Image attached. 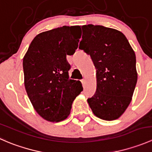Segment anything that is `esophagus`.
<instances>
[{"label": "esophagus", "mask_w": 152, "mask_h": 152, "mask_svg": "<svg viewBox=\"0 0 152 152\" xmlns=\"http://www.w3.org/2000/svg\"><path fill=\"white\" fill-rule=\"evenodd\" d=\"M81 82H82L83 87H85V79H82V80H81Z\"/></svg>", "instance_id": "esophagus-1"}]
</instances>
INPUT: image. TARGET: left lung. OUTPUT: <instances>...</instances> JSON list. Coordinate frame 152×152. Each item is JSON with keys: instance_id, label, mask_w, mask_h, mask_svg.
<instances>
[{"instance_id": "obj_1", "label": "left lung", "mask_w": 152, "mask_h": 152, "mask_svg": "<svg viewBox=\"0 0 152 152\" xmlns=\"http://www.w3.org/2000/svg\"><path fill=\"white\" fill-rule=\"evenodd\" d=\"M79 48L96 70V91L87 99L96 117L116 120L129 105L137 80L136 56L122 32L103 26H82Z\"/></svg>"}]
</instances>
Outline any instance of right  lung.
<instances>
[{
	"instance_id": "obj_1",
	"label": "right lung",
	"mask_w": 152,
	"mask_h": 152,
	"mask_svg": "<svg viewBox=\"0 0 152 152\" xmlns=\"http://www.w3.org/2000/svg\"><path fill=\"white\" fill-rule=\"evenodd\" d=\"M79 29V26H65L39 33L23 57L27 95L35 111L48 121L66 119L83 90L80 81L69 79L70 66L66 59L77 49Z\"/></svg>"
}]
</instances>
